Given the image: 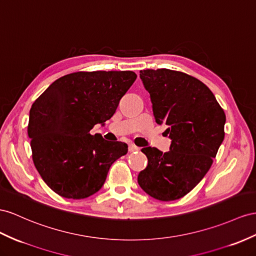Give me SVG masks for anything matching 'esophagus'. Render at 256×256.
<instances>
[{"mask_svg": "<svg viewBox=\"0 0 256 256\" xmlns=\"http://www.w3.org/2000/svg\"><path fill=\"white\" fill-rule=\"evenodd\" d=\"M140 148L136 147L133 144H128V152H138Z\"/></svg>", "mask_w": 256, "mask_h": 256, "instance_id": "obj_1", "label": "esophagus"}]
</instances>
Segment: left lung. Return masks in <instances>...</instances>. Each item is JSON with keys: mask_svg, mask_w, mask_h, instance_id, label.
Here are the masks:
<instances>
[{"mask_svg": "<svg viewBox=\"0 0 256 256\" xmlns=\"http://www.w3.org/2000/svg\"><path fill=\"white\" fill-rule=\"evenodd\" d=\"M154 116L166 124L172 140L170 152L142 148L148 166L138 184L152 198L178 200L198 185L211 168L224 140L226 116L214 94L198 78L170 69L140 70Z\"/></svg>", "mask_w": 256, "mask_h": 256, "instance_id": "obj_1", "label": "left lung"}]
</instances>
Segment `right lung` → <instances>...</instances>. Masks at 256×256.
Masks as SVG:
<instances>
[{
    "mask_svg": "<svg viewBox=\"0 0 256 256\" xmlns=\"http://www.w3.org/2000/svg\"><path fill=\"white\" fill-rule=\"evenodd\" d=\"M133 71H78L52 83L30 109L28 136L34 166L52 190L84 199L102 187L128 145L90 134L109 120L136 80Z\"/></svg>",
    "mask_w": 256,
    "mask_h": 256,
    "instance_id": "obj_1",
    "label": "right lung"
}]
</instances>
